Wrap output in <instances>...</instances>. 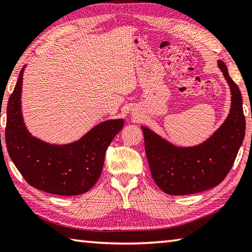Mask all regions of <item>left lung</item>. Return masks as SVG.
<instances>
[{
  "mask_svg": "<svg viewBox=\"0 0 252 252\" xmlns=\"http://www.w3.org/2000/svg\"><path fill=\"white\" fill-rule=\"evenodd\" d=\"M230 90L227 118L208 140L194 146H177L142 126L145 153L155 184L167 194H193L214 188L227 176L243 144L246 120L238 86L219 60Z\"/></svg>",
  "mask_w": 252,
  "mask_h": 252,
  "instance_id": "1",
  "label": "left lung"
}]
</instances>
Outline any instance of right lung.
Instances as JSON below:
<instances>
[{"mask_svg":"<svg viewBox=\"0 0 252 252\" xmlns=\"http://www.w3.org/2000/svg\"><path fill=\"white\" fill-rule=\"evenodd\" d=\"M24 66L7 102L5 142L14 165L29 185L57 195L85 193L102 171L105 153L125 125L123 119H109L67 144H52L33 136L22 112Z\"/></svg>","mask_w":252,"mask_h":252,"instance_id":"obj_1","label":"right lung"}]
</instances>
